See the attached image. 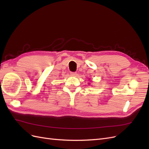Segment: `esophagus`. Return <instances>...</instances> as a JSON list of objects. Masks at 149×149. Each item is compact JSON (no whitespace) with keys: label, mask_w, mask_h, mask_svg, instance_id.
<instances>
[{"label":"esophagus","mask_w":149,"mask_h":149,"mask_svg":"<svg viewBox=\"0 0 149 149\" xmlns=\"http://www.w3.org/2000/svg\"><path fill=\"white\" fill-rule=\"evenodd\" d=\"M71 75L72 76H76V75H77V73H76V72H71Z\"/></svg>","instance_id":"obj_1"}]
</instances>
